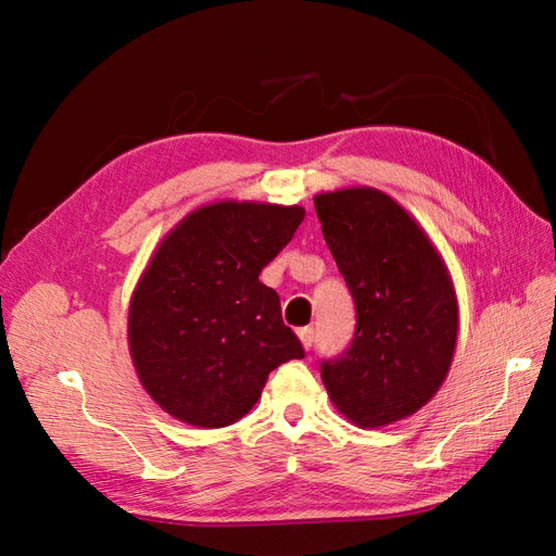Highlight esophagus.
Instances as JSON below:
<instances>
[{
	"label": "esophagus",
	"instance_id": "1",
	"mask_svg": "<svg viewBox=\"0 0 556 556\" xmlns=\"http://www.w3.org/2000/svg\"><path fill=\"white\" fill-rule=\"evenodd\" d=\"M299 339H301V345H304L306 350H311L313 343H315V329H313V327L299 329Z\"/></svg>",
	"mask_w": 556,
	"mask_h": 556
}]
</instances>
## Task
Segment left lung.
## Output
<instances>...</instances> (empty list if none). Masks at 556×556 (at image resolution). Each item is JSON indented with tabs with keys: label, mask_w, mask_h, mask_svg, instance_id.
Returning a JSON list of instances; mask_svg holds the SVG:
<instances>
[{
	"label": "left lung",
	"mask_w": 556,
	"mask_h": 556,
	"mask_svg": "<svg viewBox=\"0 0 556 556\" xmlns=\"http://www.w3.org/2000/svg\"><path fill=\"white\" fill-rule=\"evenodd\" d=\"M313 201L357 311L355 339L319 374L350 422L378 429L439 392L457 345V299L441 255L394 199L350 188Z\"/></svg>",
	"instance_id": "left-lung-1"
}]
</instances>
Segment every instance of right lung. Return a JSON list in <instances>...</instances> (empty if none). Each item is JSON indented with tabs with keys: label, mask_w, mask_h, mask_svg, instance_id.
I'll use <instances>...</instances> for the list:
<instances>
[{
	"label": "right lung",
	"mask_w": 556,
	"mask_h": 556,
	"mask_svg": "<svg viewBox=\"0 0 556 556\" xmlns=\"http://www.w3.org/2000/svg\"><path fill=\"white\" fill-rule=\"evenodd\" d=\"M304 208L220 201L162 241L129 306V350L160 406L217 429L255 406L268 374L304 359L262 268L294 237Z\"/></svg>",
	"instance_id": "right-lung-1"
}]
</instances>
